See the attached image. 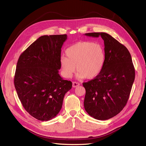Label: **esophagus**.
<instances>
[{
    "label": "esophagus",
    "instance_id": "esophagus-1",
    "mask_svg": "<svg viewBox=\"0 0 146 146\" xmlns=\"http://www.w3.org/2000/svg\"><path fill=\"white\" fill-rule=\"evenodd\" d=\"M79 85H80V84H79V83H77V82H74L72 83V87H74V88H76V87H77V86H79Z\"/></svg>",
    "mask_w": 146,
    "mask_h": 146
}]
</instances>
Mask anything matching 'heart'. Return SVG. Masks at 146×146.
<instances>
[{"instance_id":"1","label":"heart","mask_w":146,"mask_h":146,"mask_svg":"<svg viewBox=\"0 0 146 146\" xmlns=\"http://www.w3.org/2000/svg\"><path fill=\"white\" fill-rule=\"evenodd\" d=\"M66 55L60 58L62 73L66 78H70L76 70L79 80L93 79L102 70L105 61L104 47L99 43L80 41L68 47Z\"/></svg>"}]
</instances>
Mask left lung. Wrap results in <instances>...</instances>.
Segmentation results:
<instances>
[{
    "label": "left lung",
    "mask_w": 146,
    "mask_h": 146,
    "mask_svg": "<svg viewBox=\"0 0 146 146\" xmlns=\"http://www.w3.org/2000/svg\"><path fill=\"white\" fill-rule=\"evenodd\" d=\"M85 35L103 39L105 61L98 76L83 83L86 90L84 107L91 117L107 120L126 105L135 80V68L129 51L111 35L104 32Z\"/></svg>",
    "instance_id": "1"
}]
</instances>
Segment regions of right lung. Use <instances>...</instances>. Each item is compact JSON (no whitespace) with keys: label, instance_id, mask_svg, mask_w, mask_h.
<instances>
[{"label":"right lung","instance_id":"obj_1","mask_svg":"<svg viewBox=\"0 0 146 146\" xmlns=\"http://www.w3.org/2000/svg\"><path fill=\"white\" fill-rule=\"evenodd\" d=\"M67 35H44L20 55L14 83L23 107L39 121L55 117L72 83L61 77V47Z\"/></svg>","mask_w":146,"mask_h":146}]
</instances>
